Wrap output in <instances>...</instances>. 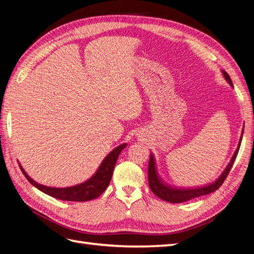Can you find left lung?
Listing matches in <instances>:
<instances>
[{
  "mask_svg": "<svg viewBox=\"0 0 254 254\" xmlns=\"http://www.w3.org/2000/svg\"><path fill=\"white\" fill-rule=\"evenodd\" d=\"M222 74H224L226 80L229 82L230 86L233 88V83L231 81V78L228 75L227 72L221 71ZM244 131V129H243ZM243 139V132L242 136L240 139V142H238V146L234 152L233 157L231 158V161H230L229 164L227 165L226 170L222 172V174L218 177V179L216 181H214L213 183L209 184V186H205L202 188H197V189H176L171 186L166 184L162 179L160 178V176L157 171V165H156V160L153 158L152 153H150V158H149V163H148V183H149V188L152 190V193L159 198L163 199L164 201L171 202V203H179V202H184L190 200V199L199 197V196H203L212 193V191L216 190L220 188V186L224 183L225 179L227 178L228 174L230 173V170L232 168V165L235 161V158L238 153V150H240L241 147V143Z\"/></svg>",
  "mask_w": 254,
  "mask_h": 254,
  "instance_id": "8db88e82",
  "label": "left lung"
}]
</instances>
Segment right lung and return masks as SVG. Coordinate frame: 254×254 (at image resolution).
<instances>
[{"instance_id":"1","label":"right lung","mask_w":254,"mask_h":254,"mask_svg":"<svg viewBox=\"0 0 254 254\" xmlns=\"http://www.w3.org/2000/svg\"><path fill=\"white\" fill-rule=\"evenodd\" d=\"M126 145L127 144L124 143L118 146V147H115L109 155L103 160V162L99 165L98 170L90 179L80 184H77V186L70 188L60 189L42 186V184L37 183L35 180L30 178L20 164L19 166L22 173L26 177V179L29 181V183L33 184L35 188L40 190L47 195L65 201H89L92 200V199L97 198L99 195H102L106 190V189L108 188L115 163H117V160L120 156L121 151L126 147Z\"/></svg>"}]
</instances>
